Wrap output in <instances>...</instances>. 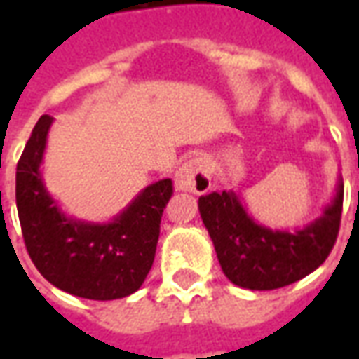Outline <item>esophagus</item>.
<instances>
[{
    "label": "esophagus",
    "mask_w": 359,
    "mask_h": 359,
    "mask_svg": "<svg viewBox=\"0 0 359 359\" xmlns=\"http://www.w3.org/2000/svg\"><path fill=\"white\" fill-rule=\"evenodd\" d=\"M175 188L182 192L205 194L211 188L210 167L200 156L188 157L175 172Z\"/></svg>",
    "instance_id": "34e87169"
}]
</instances>
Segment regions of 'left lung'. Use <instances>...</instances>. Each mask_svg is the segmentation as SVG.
Returning a JSON list of instances; mask_svg holds the SVG:
<instances>
[{
  "label": "left lung",
  "instance_id": "1",
  "mask_svg": "<svg viewBox=\"0 0 359 359\" xmlns=\"http://www.w3.org/2000/svg\"><path fill=\"white\" fill-rule=\"evenodd\" d=\"M342 198L344 184L339 179L323 215L300 231L257 225L233 190L202 196L198 208L226 278L250 290H275L309 275L331 254L339 236Z\"/></svg>",
  "mask_w": 359,
  "mask_h": 359
}]
</instances>
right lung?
Segmentation results:
<instances>
[{
	"label": "right lung",
	"mask_w": 359,
	"mask_h": 359,
	"mask_svg": "<svg viewBox=\"0 0 359 359\" xmlns=\"http://www.w3.org/2000/svg\"><path fill=\"white\" fill-rule=\"evenodd\" d=\"M53 117L42 115L17 163V211L25 246L36 269L59 290L117 300L136 292L156 257L159 225L172 180L142 190L111 223L67 217L43 187L40 165Z\"/></svg>",
	"instance_id": "obj_1"
}]
</instances>
